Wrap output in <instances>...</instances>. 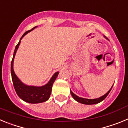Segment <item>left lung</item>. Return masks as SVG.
I'll use <instances>...</instances> for the list:
<instances>
[{
    "instance_id": "left-lung-1",
    "label": "left lung",
    "mask_w": 128,
    "mask_h": 128,
    "mask_svg": "<svg viewBox=\"0 0 128 128\" xmlns=\"http://www.w3.org/2000/svg\"><path fill=\"white\" fill-rule=\"evenodd\" d=\"M104 38H106V36H104ZM107 40H108V38H107ZM114 85V84H113ZM113 86L112 87H111V88L110 89L109 91L107 92L106 94H105L104 95H103L102 96H101V97H100V98H97V99H85V98H80V97H79V96H76V94H74L73 92H72V91L70 90V94L71 95H72V98H74V99H75L76 101H78V102H80V103L81 104H98V103H99V102H100L101 101H102V100H104V99H105V98L108 96V95L109 94L110 92L111 91V90H112V88Z\"/></svg>"
}]
</instances>
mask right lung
I'll use <instances>...</instances> for the list:
<instances>
[{"label":"right lung","instance_id":"right-lung-1","mask_svg":"<svg viewBox=\"0 0 128 128\" xmlns=\"http://www.w3.org/2000/svg\"><path fill=\"white\" fill-rule=\"evenodd\" d=\"M36 28V26L32 28V29H30L28 31H26L22 35V36L20 38L18 44L16 46L14 54H13V57L11 63V78H12L13 86H14L16 92L19 98L23 100H24L25 102L32 104L46 102L49 99L50 94H51L52 84L59 74V72H55L47 84L44 86H29L24 84V82H22L19 80V78L16 76V75L14 73V70H13V62H14V56H15L16 52L17 51L20 44V40L22 39V38L25 35L27 34L28 32H30L31 30H33Z\"/></svg>","mask_w":128,"mask_h":128}]
</instances>
